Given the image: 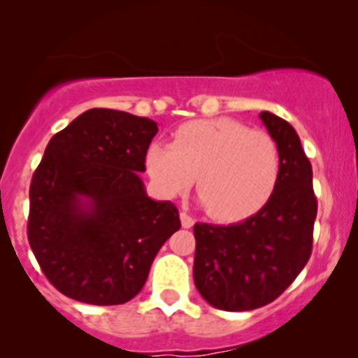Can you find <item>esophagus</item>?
Here are the masks:
<instances>
[{"instance_id":"obj_1","label":"esophagus","mask_w":358,"mask_h":358,"mask_svg":"<svg viewBox=\"0 0 358 358\" xmlns=\"http://www.w3.org/2000/svg\"><path fill=\"white\" fill-rule=\"evenodd\" d=\"M180 220H182V228H185V229H189L194 226V219H192V217L185 212L180 213Z\"/></svg>"}]
</instances>
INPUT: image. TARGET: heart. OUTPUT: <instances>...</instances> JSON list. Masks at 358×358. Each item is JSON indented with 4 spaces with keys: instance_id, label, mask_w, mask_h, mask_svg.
<instances>
[{
    "instance_id": "1",
    "label": "heart",
    "mask_w": 358,
    "mask_h": 358,
    "mask_svg": "<svg viewBox=\"0 0 358 358\" xmlns=\"http://www.w3.org/2000/svg\"><path fill=\"white\" fill-rule=\"evenodd\" d=\"M146 168L164 196H178L198 176V194L210 217L236 222L255 215L272 196L280 171L279 146L270 134L231 118L180 127L171 145L153 143Z\"/></svg>"
}]
</instances>
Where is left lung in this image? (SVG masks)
Segmentation results:
<instances>
[{"mask_svg":"<svg viewBox=\"0 0 358 358\" xmlns=\"http://www.w3.org/2000/svg\"><path fill=\"white\" fill-rule=\"evenodd\" d=\"M259 118L280 153L272 196L235 224L194 226L196 288L210 306L231 313L266 306L292 285L309 262L318 212L313 168L299 134L268 111Z\"/></svg>","mask_w":358,"mask_h":358,"instance_id":"obj_1","label":"left lung"}]
</instances>
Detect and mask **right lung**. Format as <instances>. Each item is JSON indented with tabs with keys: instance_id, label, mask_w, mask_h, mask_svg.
<instances>
[{
	"instance_id": "right-lung-1",
	"label": "right lung",
	"mask_w": 358,
	"mask_h": 358,
	"mask_svg": "<svg viewBox=\"0 0 358 358\" xmlns=\"http://www.w3.org/2000/svg\"><path fill=\"white\" fill-rule=\"evenodd\" d=\"M157 132L150 118L90 109L49 141L29 185L28 240L63 295L93 306L129 302L180 229L176 206L148 198L139 176Z\"/></svg>"
}]
</instances>
